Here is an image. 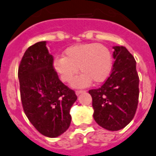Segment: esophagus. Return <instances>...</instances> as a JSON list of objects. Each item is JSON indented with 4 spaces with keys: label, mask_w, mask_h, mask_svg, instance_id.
Wrapping results in <instances>:
<instances>
[{
    "label": "esophagus",
    "mask_w": 156,
    "mask_h": 156,
    "mask_svg": "<svg viewBox=\"0 0 156 156\" xmlns=\"http://www.w3.org/2000/svg\"><path fill=\"white\" fill-rule=\"evenodd\" d=\"M85 91L86 90H76V94H77V95H79L80 94L83 93V92H85Z\"/></svg>",
    "instance_id": "esophagus-1"
}]
</instances>
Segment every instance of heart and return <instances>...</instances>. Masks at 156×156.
Segmentation results:
<instances>
[{"label":"heart","mask_w":156,"mask_h":156,"mask_svg":"<svg viewBox=\"0 0 156 156\" xmlns=\"http://www.w3.org/2000/svg\"><path fill=\"white\" fill-rule=\"evenodd\" d=\"M78 67L82 74L72 82L73 87H87L92 81L95 84L102 83L112 71V54L104 45L85 43L69 46L64 51V57L54 60V69L64 82H72Z\"/></svg>","instance_id":"heart-1"}]
</instances>
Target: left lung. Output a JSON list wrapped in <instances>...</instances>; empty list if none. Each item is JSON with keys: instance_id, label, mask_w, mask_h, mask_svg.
Here are the masks:
<instances>
[{"instance_id": "1", "label": "left lung", "mask_w": 156, "mask_h": 156, "mask_svg": "<svg viewBox=\"0 0 156 156\" xmlns=\"http://www.w3.org/2000/svg\"><path fill=\"white\" fill-rule=\"evenodd\" d=\"M113 49L111 75L102 87L89 90L95 122L112 131L124 128L133 119L140 94L135 58L124 46Z\"/></svg>"}]
</instances>
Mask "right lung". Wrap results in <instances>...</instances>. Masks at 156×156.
I'll list each match as a JSON object with an SVG mask.
<instances>
[{"mask_svg": "<svg viewBox=\"0 0 156 156\" xmlns=\"http://www.w3.org/2000/svg\"><path fill=\"white\" fill-rule=\"evenodd\" d=\"M46 41L26 49L18 68L24 112L33 126L46 137L56 138L69 128L70 108L78 97L61 82Z\"/></svg>", "mask_w": 156, "mask_h": 156, "instance_id": "right-lung-1", "label": "right lung"}]
</instances>
